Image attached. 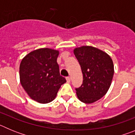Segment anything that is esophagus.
Returning a JSON list of instances; mask_svg holds the SVG:
<instances>
[{
  "label": "esophagus",
  "instance_id": "1",
  "mask_svg": "<svg viewBox=\"0 0 135 135\" xmlns=\"http://www.w3.org/2000/svg\"><path fill=\"white\" fill-rule=\"evenodd\" d=\"M66 80L68 82H70V81H71V78H70V76H68V77H66Z\"/></svg>",
  "mask_w": 135,
  "mask_h": 135
}]
</instances>
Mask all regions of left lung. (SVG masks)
I'll return each mask as SVG.
<instances>
[{
	"label": "left lung",
	"mask_w": 135,
	"mask_h": 135,
	"mask_svg": "<svg viewBox=\"0 0 135 135\" xmlns=\"http://www.w3.org/2000/svg\"><path fill=\"white\" fill-rule=\"evenodd\" d=\"M81 67L83 82L76 89L78 99L92 103L103 97L110 87L114 76V64L105 52L91 46H82L74 50Z\"/></svg>",
	"instance_id": "obj_1"
}]
</instances>
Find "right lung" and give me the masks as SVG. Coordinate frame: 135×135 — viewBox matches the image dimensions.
<instances>
[{
  "mask_svg": "<svg viewBox=\"0 0 135 135\" xmlns=\"http://www.w3.org/2000/svg\"><path fill=\"white\" fill-rule=\"evenodd\" d=\"M59 51L49 48L35 50L25 56L20 66L21 86L32 99L40 103L51 102L66 80L59 74Z\"/></svg>",
  "mask_w": 135,
  "mask_h": 135,
  "instance_id": "1",
  "label": "right lung"
}]
</instances>
